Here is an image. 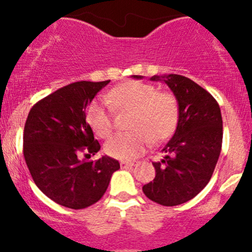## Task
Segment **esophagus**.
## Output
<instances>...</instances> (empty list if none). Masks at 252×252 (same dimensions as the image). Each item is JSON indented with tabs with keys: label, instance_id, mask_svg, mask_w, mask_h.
I'll return each instance as SVG.
<instances>
[{
	"label": "esophagus",
	"instance_id": "1",
	"mask_svg": "<svg viewBox=\"0 0 252 252\" xmlns=\"http://www.w3.org/2000/svg\"><path fill=\"white\" fill-rule=\"evenodd\" d=\"M121 167H122V168H124V169L133 168L134 163H133V162H124V161H122L121 162Z\"/></svg>",
	"mask_w": 252,
	"mask_h": 252
}]
</instances>
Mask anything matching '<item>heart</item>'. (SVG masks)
<instances>
[{
    "label": "heart",
    "instance_id": "1",
    "mask_svg": "<svg viewBox=\"0 0 252 252\" xmlns=\"http://www.w3.org/2000/svg\"><path fill=\"white\" fill-rule=\"evenodd\" d=\"M106 101L117 111L130 112L128 128L108 139L105 151L108 156L129 161L141 155L149 142H161L173 133L179 117L177 97L169 91H157L152 84L130 80L106 95ZM86 119L96 135L107 138L113 129L112 113L101 98L91 101Z\"/></svg>",
    "mask_w": 252,
    "mask_h": 252
}]
</instances>
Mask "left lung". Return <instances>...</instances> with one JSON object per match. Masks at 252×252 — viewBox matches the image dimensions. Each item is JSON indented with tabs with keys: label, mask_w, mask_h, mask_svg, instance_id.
<instances>
[{
	"label": "left lung",
	"mask_w": 252,
	"mask_h": 252,
	"mask_svg": "<svg viewBox=\"0 0 252 252\" xmlns=\"http://www.w3.org/2000/svg\"><path fill=\"white\" fill-rule=\"evenodd\" d=\"M151 80L164 81L173 91L179 117L173 136L162 150L163 158L152 162L156 177L142 191L157 204L177 206L196 196L212 177L222 149V114L215 97L191 79L168 74Z\"/></svg>",
	"instance_id": "8db88e82"
}]
</instances>
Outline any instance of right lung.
Masks as SVG:
<instances>
[{
	"label": "right lung",
	"mask_w": 252,
	"mask_h": 252,
	"mask_svg": "<svg viewBox=\"0 0 252 252\" xmlns=\"http://www.w3.org/2000/svg\"><path fill=\"white\" fill-rule=\"evenodd\" d=\"M106 81H77L35 103L28 114L23 152L36 187L58 205L81 210L97 202L107 190L117 159L102 156L85 161L101 146L86 122V108Z\"/></svg>",
	"instance_id": "1"
}]
</instances>
